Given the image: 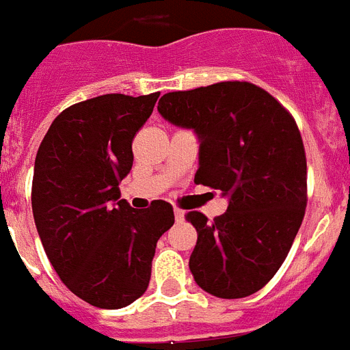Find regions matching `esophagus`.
Wrapping results in <instances>:
<instances>
[{"label":"esophagus","instance_id":"esophagus-1","mask_svg":"<svg viewBox=\"0 0 350 350\" xmlns=\"http://www.w3.org/2000/svg\"><path fill=\"white\" fill-rule=\"evenodd\" d=\"M175 219L177 221H182L184 219V217H186V211H182V208H178V207H175Z\"/></svg>","mask_w":350,"mask_h":350}]
</instances>
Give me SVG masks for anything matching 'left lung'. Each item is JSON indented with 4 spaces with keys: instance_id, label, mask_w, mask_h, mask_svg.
I'll use <instances>...</instances> for the list:
<instances>
[{
    "instance_id": "obj_1",
    "label": "left lung",
    "mask_w": 350,
    "mask_h": 350,
    "mask_svg": "<svg viewBox=\"0 0 350 350\" xmlns=\"http://www.w3.org/2000/svg\"><path fill=\"white\" fill-rule=\"evenodd\" d=\"M157 109L198 134L196 184L228 196V208L214 221L187 212L198 232L189 258L195 282L223 299L255 294L285 262L308 202L306 154L294 116L247 81L170 92Z\"/></svg>"
}]
</instances>
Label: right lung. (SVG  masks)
Masks as SVG:
<instances>
[{
  "label": "right lung",
  "instance_id": "add662e5",
  "mask_svg": "<svg viewBox=\"0 0 350 350\" xmlns=\"http://www.w3.org/2000/svg\"><path fill=\"white\" fill-rule=\"evenodd\" d=\"M157 98L159 92L107 94L72 104L38 146L31 208L42 246L68 291L97 308L142 297L155 244L175 223L168 202L136 211L118 189L133 168L134 136Z\"/></svg>",
  "mask_w": 350,
  "mask_h": 350
}]
</instances>
